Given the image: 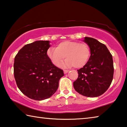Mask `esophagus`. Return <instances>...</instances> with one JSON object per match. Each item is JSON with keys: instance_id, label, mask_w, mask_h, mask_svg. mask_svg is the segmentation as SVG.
<instances>
[{"instance_id": "1", "label": "esophagus", "mask_w": 127, "mask_h": 127, "mask_svg": "<svg viewBox=\"0 0 127 127\" xmlns=\"http://www.w3.org/2000/svg\"><path fill=\"white\" fill-rule=\"evenodd\" d=\"M68 71H69V70H64V74H66V73H67V72H68Z\"/></svg>"}]
</instances>
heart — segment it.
Instances as JSON below:
<instances>
[{
    "label": "heart",
    "mask_w": 127,
    "mask_h": 127,
    "mask_svg": "<svg viewBox=\"0 0 127 127\" xmlns=\"http://www.w3.org/2000/svg\"><path fill=\"white\" fill-rule=\"evenodd\" d=\"M47 56L53 65L60 66L66 60L63 66L76 68L84 66L88 61L91 56V49L86 43L78 41H64L60 43L56 48H50L47 51Z\"/></svg>",
    "instance_id": "obj_1"
}]
</instances>
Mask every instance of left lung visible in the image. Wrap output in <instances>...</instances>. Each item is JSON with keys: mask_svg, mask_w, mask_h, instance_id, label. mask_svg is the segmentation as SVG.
<instances>
[{"mask_svg": "<svg viewBox=\"0 0 127 127\" xmlns=\"http://www.w3.org/2000/svg\"><path fill=\"white\" fill-rule=\"evenodd\" d=\"M89 45L91 56L83 67L78 70V78L73 83L74 88L79 94L95 97L103 94L113 79V56L105 44L96 39L85 37Z\"/></svg>", "mask_w": 127, "mask_h": 127, "instance_id": "1", "label": "left lung"}]
</instances>
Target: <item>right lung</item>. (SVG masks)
Listing matches in <instances>:
<instances>
[{"mask_svg":"<svg viewBox=\"0 0 127 127\" xmlns=\"http://www.w3.org/2000/svg\"><path fill=\"white\" fill-rule=\"evenodd\" d=\"M49 41L38 40L23 47L14 58V76L21 92L34 100L51 97L64 75L47 56Z\"/></svg>","mask_w":127,"mask_h":127,"instance_id":"1","label":"right lung"}]
</instances>
